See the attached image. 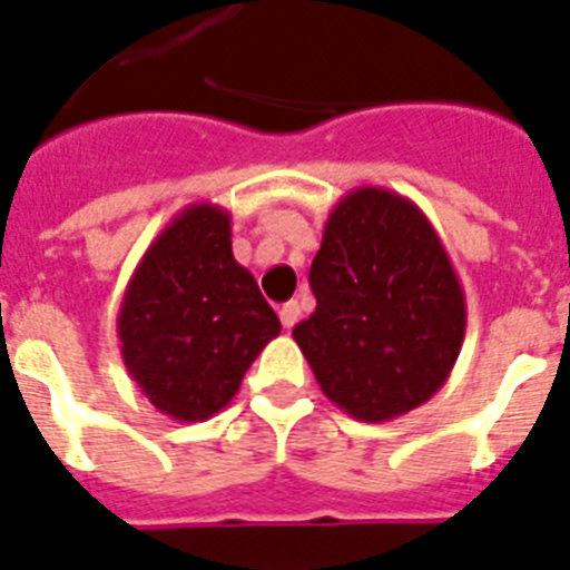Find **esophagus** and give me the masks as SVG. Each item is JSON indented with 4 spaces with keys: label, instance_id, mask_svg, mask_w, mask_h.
I'll return each instance as SVG.
<instances>
[{
    "label": "esophagus",
    "instance_id": "34e87169",
    "mask_svg": "<svg viewBox=\"0 0 570 570\" xmlns=\"http://www.w3.org/2000/svg\"><path fill=\"white\" fill-rule=\"evenodd\" d=\"M281 324L286 326V330H292V326L298 324V318H301V304L298 301H286L284 306H281Z\"/></svg>",
    "mask_w": 570,
    "mask_h": 570
}]
</instances>
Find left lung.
Listing matches in <instances>:
<instances>
[{
  "instance_id": "1",
  "label": "left lung",
  "mask_w": 570,
  "mask_h": 570,
  "mask_svg": "<svg viewBox=\"0 0 570 570\" xmlns=\"http://www.w3.org/2000/svg\"><path fill=\"white\" fill-rule=\"evenodd\" d=\"M315 313L292 338L335 407L390 422L430 402L456 364L468 304L433 224L399 191L338 200L309 269Z\"/></svg>"
}]
</instances>
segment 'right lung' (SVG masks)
<instances>
[{
    "mask_svg": "<svg viewBox=\"0 0 570 570\" xmlns=\"http://www.w3.org/2000/svg\"><path fill=\"white\" fill-rule=\"evenodd\" d=\"M281 321L232 255V215L191 203L140 257L117 315L122 364L175 422H206L240 390Z\"/></svg>",
    "mask_w": 570,
    "mask_h": 570,
    "instance_id": "1",
    "label": "right lung"
}]
</instances>
